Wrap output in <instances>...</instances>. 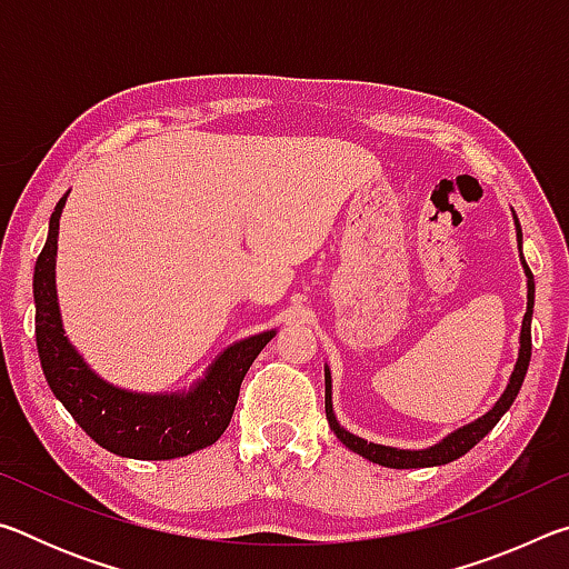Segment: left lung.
Masks as SVG:
<instances>
[{"instance_id": "obj_1", "label": "left lung", "mask_w": 569, "mask_h": 569, "mask_svg": "<svg viewBox=\"0 0 569 569\" xmlns=\"http://www.w3.org/2000/svg\"><path fill=\"white\" fill-rule=\"evenodd\" d=\"M515 226H517V240H519V256H522V228H519L517 216H515ZM522 266H525V273H527V313L522 319V333H519V356H517L515 371H512V377H509L505 393L499 397L495 407L485 413V417H479L477 421L467 423V427L451 431L449 437H445L439 441V445L429 447V449L411 451V449H393V447L373 445V441H366L361 437L351 435V431H346L341 423L336 421L333 403H331V371L326 369V419H329L333 435L339 437L351 451H356V455H361L363 459L373 461V465L391 467V469H417V467L449 465V461L465 457L471 447L479 445V441L497 427V421L505 417V411L512 407V401L517 399L519 389H522V381H525V373H527V366H529V356H532L535 276H532V271H529V266L525 263V256H522Z\"/></svg>"}]
</instances>
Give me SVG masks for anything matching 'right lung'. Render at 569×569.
<instances>
[{
  "label": "right lung",
  "instance_id": "add662e5",
  "mask_svg": "<svg viewBox=\"0 0 569 569\" xmlns=\"http://www.w3.org/2000/svg\"><path fill=\"white\" fill-rule=\"evenodd\" d=\"M64 198L54 206L50 236L34 266V333L44 379L72 419L102 449L130 459H176L216 445L233 417L240 383L273 339L263 331L238 341L218 356L206 379L186 393H138L112 387L94 373L62 329L54 288L57 233Z\"/></svg>",
  "mask_w": 569,
  "mask_h": 569
}]
</instances>
